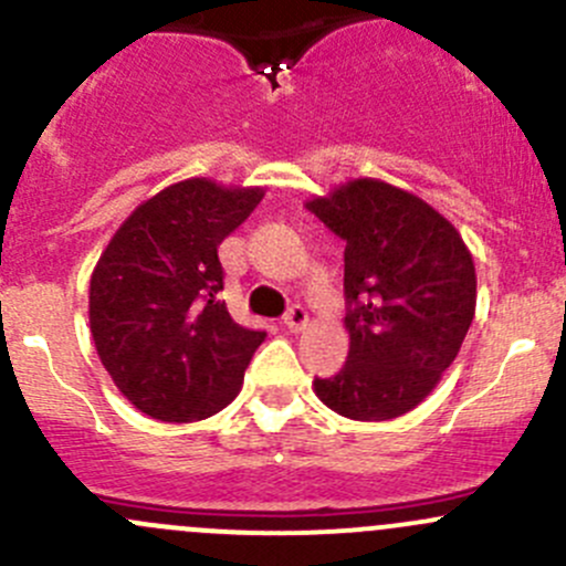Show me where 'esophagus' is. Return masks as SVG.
Returning a JSON list of instances; mask_svg holds the SVG:
<instances>
[{"label":"esophagus","instance_id":"obj_1","mask_svg":"<svg viewBox=\"0 0 566 566\" xmlns=\"http://www.w3.org/2000/svg\"><path fill=\"white\" fill-rule=\"evenodd\" d=\"M284 325H287V328L293 331V334L304 331L306 325H310V315H306L304 306H293V310H290L287 315H284Z\"/></svg>","mask_w":566,"mask_h":566}]
</instances>
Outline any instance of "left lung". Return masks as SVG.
<instances>
[{
  "instance_id": "8db88e82",
  "label": "left lung",
  "mask_w": 566,
  "mask_h": 566,
  "mask_svg": "<svg viewBox=\"0 0 566 566\" xmlns=\"http://www.w3.org/2000/svg\"><path fill=\"white\" fill-rule=\"evenodd\" d=\"M306 208L345 241V367L315 378L319 402L389 421L424 402L476 312V268L447 216L405 188L356 177Z\"/></svg>"
}]
</instances>
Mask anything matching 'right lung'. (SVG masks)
<instances>
[{
  "label": "right lung",
  "mask_w": 566,
  "mask_h": 566,
  "mask_svg": "<svg viewBox=\"0 0 566 566\" xmlns=\"http://www.w3.org/2000/svg\"><path fill=\"white\" fill-rule=\"evenodd\" d=\"M265 197L210 177L172 182L119 224L90 276V331L119 394L158 421H199L238 397L265 331L219 301V247Z\"/></svg>",
  "instance_id": "obj_1"
}]
</instances>
